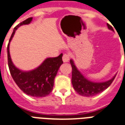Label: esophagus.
Segmentation results:
<instances>
[{
    "mask_svg": "<svg viewBox=\"0 0 125 125\" xmlns=\"http://www.w3.org/2000/svg\"><path fill=\"white\" fill-rule=\"evenodd\" d=\"M70 56L68 54H64L63 55V57H62V60L63 61V62H67L69 60V58Z\"/></svg>",
    "mask_w": 125,
    "mask_h": 125,
    "instance_id": "34e87169",
    "label": "esophagus"
}]
</instances>
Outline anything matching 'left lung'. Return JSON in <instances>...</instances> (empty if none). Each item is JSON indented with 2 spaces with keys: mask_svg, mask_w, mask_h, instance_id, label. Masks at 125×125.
Segmentation results:
<instances>
[{
  "mask_svg": "<svg viewBox=\"0 0 125 125\" xmlns=\"http://www.w3.org/2000/svg\"><path fill=\"white\" fill-rule=\"evenodd\" d=\"M107 27L109 29L113 30V27L109 24L107 23ZM70 63L72 67V79L71 82L75 90L78 94L81 95L83 96L90 97L94 96L95 95L103 92L106 88L111 85L113 83V80L115 79V75L111 79L108 81L104 82V83H93L89 81L83 75L80 73L79 71L77 69V67L74 64L73 60H70Z\"/></svg>",
  "mask_w": 125,
  "mask_h": 125,
  "instance_id": "left-lung-1",
  "label": "left lung"
}]
</instances>
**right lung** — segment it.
Returning a JSON list of instances; mask_svg holds the SVG:
<instances>
[{"mask_svg":"<svg viewBox=\"0 0 125 125\" xmlns=\"http://www.w3.org/2000/svg\"><path fill=\"white\" fill-rule=\"evenodd\" d=\"M32 19L33 18H27L14 27L7 46L8 64L13 79L23 92L31 96L42 98L49 95L52 92L54 78L63 63V54H61L56 58H47L39 67L33 71L23 72L14 66L9 52L10 41L12 40L16 29L20 25L29 24Z\"/></svg>","mask_w":125,"mask_h":125,"instance_id":"right-lung-1","label":"right lung"}]
</instances>
